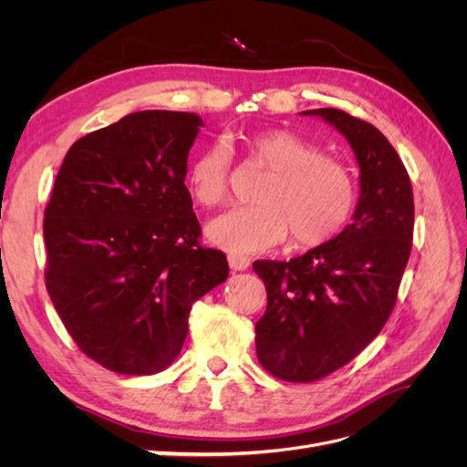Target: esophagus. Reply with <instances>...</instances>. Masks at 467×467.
I'll list each match as a JSON object with an SVG mask.
<instances>
[{"label":"esophagus","mask_w":467,"mask_h":467,"mask_svg":"<svg viewBox=\"0 0 467 467\" xmlns=\"http://www.w3.org/2000/svg\"><path fill=\"white\" fill-rule=\"evenodd\" d=\"M228 263L232 271H245V268L251 265L249 257L245 255H235V253H230L228 255Z\"/></svg>","instance_id":"obj_1"}]
</instances>
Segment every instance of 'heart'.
Returning <instances> with one entry per match:
<instances>
[{
  "mask_svg": "<svg viewBox=\"0 0 467 467\" xmlns=\"http://www.w3.org/2000/svg\"><path fill=\"white\" fill-rule=\"evenodd\" d=\"M251 160L265 167L266 179L257 206H239L212 220L206 237L230 253H259L286 239L319 245L341 232L357 202L350 169L288 130H265L247 142ZM194 201L212 208L230 194V155L222 144L202 150L191 165Z\"/></svg>",
  "mask_w": 467,
  "mask_h": 467,
  "instance_id": "heart-1",
  "label": "heart"
}]
</instances>
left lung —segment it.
<instances>
[{
  "label": "left lung",
  "mask_w": 467,
  "mask_h": 467,
  "mask_svg": "<svg viewBox=\"0 0 467 467\" xmlns=\"http://www.w3.org/2000/svg\"><path fill=\"white\" fill-rule=\"evenodd\" d=\"M341 132L360 169L352 222L290 261H255L266 312L255 325L263 368L286 381H316L368 347L398 300L411 255L413 191L398 151L376 126L338 109H312Z\"/></svg>",
  "instance_id": "8db88e82"
}]
</instances>
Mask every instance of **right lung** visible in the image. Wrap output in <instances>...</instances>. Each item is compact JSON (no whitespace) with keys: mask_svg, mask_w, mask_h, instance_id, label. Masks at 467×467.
<instances>
[{"mask_svg":"<svg viewBox=\"0 0 467 467\" xmlns=\"http://www.w3.org/2000/svg\"><path fill=\"white\" fill-rule=\"evenodd\" d=\"M194 112L138 110L67 150L45 210L47 290L103 368L150 376L185 343L192 304L228 278L201 247L185 187Z\"/></svg>","mask_w":467,"mask_h":467,"instance_id":"add662e5","label":"right lung"}]
</instances>
